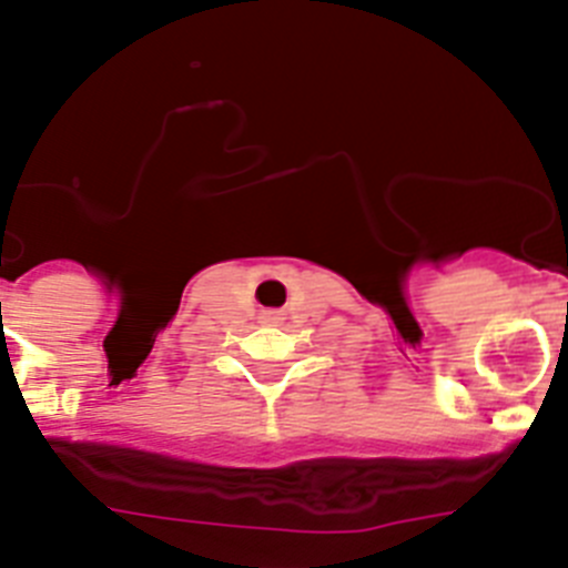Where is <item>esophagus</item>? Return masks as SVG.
Listing matches in <instances>:
<instances>
[{
  "instance_id": "1",
  "label": "esophagus",
  "mask_w": 568,
  "mask_h": 568,
  "mask_svg": "<svg viewBox=\"0 0 568 568\" xmlns=\"http://www.w3.org/2000/svg\"><path fill=\"white\" fill-rule=\"evenodd\" d=\"M263 320H265V323H274V320H277V314H263Z\"/></svg>"
}]
</instances>
